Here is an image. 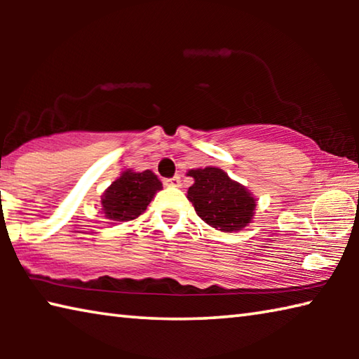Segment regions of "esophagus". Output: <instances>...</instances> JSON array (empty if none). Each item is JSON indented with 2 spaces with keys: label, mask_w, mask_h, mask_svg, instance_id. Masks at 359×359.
Masks as SVG:
<instances>
[{
  "label": "esophagus",
  "mask_w": 359,
  "mask_h": 359,
  "mask_svg": "<svg viewBox=\"0 0 359 359\" xmlns=\"http://www.w3.org/2000/svg\"><path fill=\"white\" fill-rule=\"evenodd\" d=\"M165 185L166 187H175V188L180 187V177H179V175H175V177H172V179H166Z\"/></svg>",
  "instance_id": "obj_1"
}]
</instances>
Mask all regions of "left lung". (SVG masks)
Instances as JSON below:
<instances>
[{"instance_id": "obj_1", "label": "left lung", "mask_w": 359, "mask_h": 359, "mask_svg": "<svg viewBox=\"0 0 359 359\" xmlns=\"http://www.w3.org/2000/svg\"><path fill=\"white\" fill-rule=\"evenodd\" d=\"M187 175L194 179L187 198L198 217L222 233L241 231L252 223L257 210V198L220 168L190 169Z\"/></svg>"}]
</instances>
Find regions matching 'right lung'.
I'll list each match as a JSON object with an SVG mask.
<instances>
[{
	"instance_id": "obj_1",
	"label": "right lung",
	"mask_w": 359,
	"mask_h": 359,
	"mask_svg": "<svg viewBox=\"0 0 359 359\" xmlns=\"http://www.w3.org/2000/svg\"><path fill=\"white\" fill-rule=\"evenodd\" d=\"M160 190L163 184L155 172L126 169L101 194V212L109 223L135 220Z\"/></svg>"
}]
</instances>
